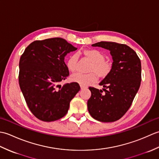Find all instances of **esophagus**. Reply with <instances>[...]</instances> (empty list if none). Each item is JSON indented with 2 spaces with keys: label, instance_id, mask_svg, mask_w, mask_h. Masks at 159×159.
I'll list each match as a JSON object with an SVG mask.
<instances>
[{
  "label": "esophagus",
  "instance_id": "34e87169",
  "mask_svg": "<svg viewBox=\"0 0 159 159\" xmlns=\"http://www.w3.org/2000/svg\"><path fill=\"white\" fill-rule=\"evenodd\" d=\"M80 89H84L87 88L86 86H83V85H80Z\"/></svg>",
  "mask_w": 159,
  "mask_h": 159
}]
</instances>
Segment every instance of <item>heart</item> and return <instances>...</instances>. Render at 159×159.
<instances>
[{
    "label": "heart",
    "mask_w": 159,
    "mask_h": 159,
    "mask_svg": "<svg viewBox=\"0 0 159 159\" xmlns=\"http://www.w3.org/2000/svg\"><path fill=\"white\" fill-rule=\"evenodd\" d=\"M84 58L91 62L87 72L88 74H75L71 76L72 82L77 83L80 85L88 86L90 84L97 81L98 77L104 79L109 75L112 70L113 63L109 60L105 59V55L96 49H85L81 51ZM78 58L76 55H70L67 60L66 66L70 72H76L77 68Z\"/></svg>",
    "instance_id": "heart-1"
}]
</instances>
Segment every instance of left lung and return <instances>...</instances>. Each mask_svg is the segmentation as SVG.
I'll list each match as a JSON object with an SVG mask.
<instances>
[{"label": "left lung", "mask_w": 159, "mask_h": 159, "mask_svg": "<svg viewBox=\"0 0 159 159\" xmlns=\"http://www.w3.org/2000/svg\"><path fill=\"white\" fill-rule=\"evenodd\" d=\"M92 46L109 50L113 62L109 75L100 83L103 90L89 87L92 96L87 101V108L95 120L113 122L127 112L139 90L141 80V61L135 51L126 44L100 42Z\"/></svg>", "instance_id": "left-lung-1"}]
</instances>
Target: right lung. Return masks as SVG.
I'll return each instance as SVG.
<instances>
[{
    "instance_id": "1",
    "label": "right lung",
    "mask_w": 159,
    "mask_h": 159,
    "mask_svg": "<svg viewBox=\"0 0 159 159\" xmlns=\"http://www.w3.org/2000/svg\"><path fill=\"white\" fill-rule=\"evenodd\" d=\"M77 49L60 38L36 40L26 47L19 63L20 89L31 113L43 121L65 116L80 87L77 83H60L69 76L64 62Z\"/></svg>"
}]
</instances>
